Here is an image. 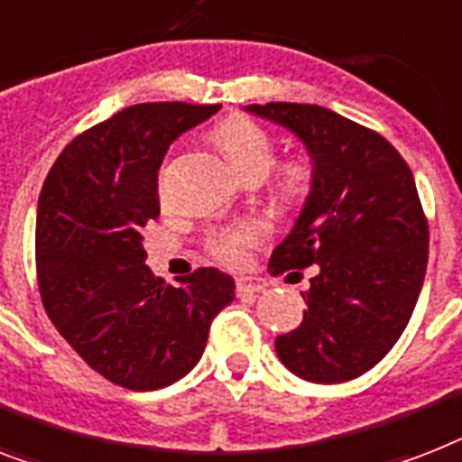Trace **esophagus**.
<instances>
[{"label":"esophagus","instance_id":"esophagus-1","mask_svg":"<svg viewBox=\"0 0 462 462\" xmlns=\"http://www.w3.org/2000/svg\"><path fill=\"white\" fill-rule=\"evenodd\" d=\"M265 290V280L256 275H244L237 277V291L239 294H254V291Z\"/></svg>","mask_w":462,"mask_h":462}]
</instances>
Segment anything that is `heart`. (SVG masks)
Instances as JSON below:
<instances>
[{"label":"heart","instance_id":"b5f03b06","mask_svg":"<svg viewBox=\"0 0 462 462\" xmlns=\"http://www.w3.org/2000/svg\"><path fill=\"white\" fill-rule=\"evenodd\" d=\"M216 140L220 149L232 163V168L242 175H261L263 178L268 168L273 166V140L268 137L263 127L249 118H227L220 123L216 130ZM313 172L306 161H290L280 171V189L287 197H303L309 192ZM265 235V227L261 223H244L237 227H225V230L213 232L208 237V251L225 265H242L246 261V249L254 246L258 239Z\"/></svg>","mask_w":462,"mask_h":462}]
</instances>
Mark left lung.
<instances>
[{"instance_id":"1","label":"left lung","mask_w":462,"mask_h":462,"mask_svg":"<svg viewBox=\"0 0 462 462\" xmlns=\"http://www.w3.org/2000/svg\"><path fill=\"white\" fill-rule=\"evenodd\" d=\"M244 111L301 140L313 172L268 263L273 275L316 265L301 291L309 309L275 339L277 358L306 382L354 380L392 351L425 282L430 232L413 172L382 134L329 108L270 101Z\"/></svg>"}]
</instances>
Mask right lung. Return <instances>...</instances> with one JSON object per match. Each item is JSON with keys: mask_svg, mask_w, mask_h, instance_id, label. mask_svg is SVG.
<instances>
[{"mask_svg": "<svg viewBox=\"0 0 462 462\" xmlns=\"http://www.w3.org/2000/svg\"><path fill=\"white\" fill-rule=\"evenodd\" d=\"M220 106L137 104L75 137L37 201L44 310L92 370L133 392L163 389L199 363L235 280L199 268L166 284L146 268L142 227L159 218L168 146Z\"/></svg>", "mask_w": 462, "mask_h": 462, "instance_id": "right-lung-1", "label": "right lung"}]
</instances>
